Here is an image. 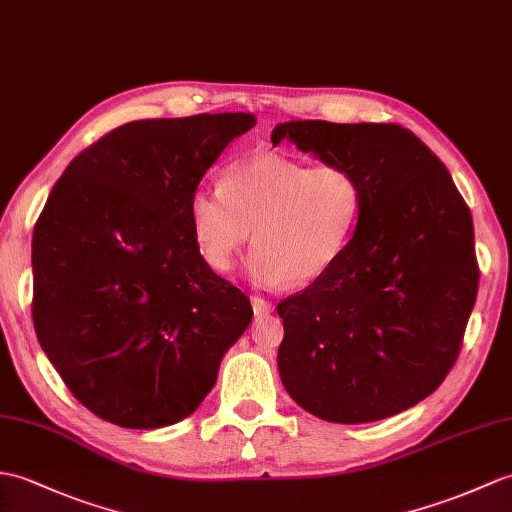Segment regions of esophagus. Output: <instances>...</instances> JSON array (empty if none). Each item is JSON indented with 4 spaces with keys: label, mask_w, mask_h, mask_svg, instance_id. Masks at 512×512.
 I'll list each match as a JSON object with an SVG mask.
<instances>
[{
    "label": "esophagus",
    "mask_w": 512,
    "mask_h": 512,
    "mask_svg": "<svg viewBox=\"0 0 512 512\" xmlns=\"http://www.w3.org/2000/svg\"><path fill=\"white\" fill-rule=\"evenodd\" d=\"M251 305H253L255 316H266V314L272 312V305H270L266 299H261V296H253Z\"/></svg>",
    "instance_id": "34e87169"
}]
</instances>
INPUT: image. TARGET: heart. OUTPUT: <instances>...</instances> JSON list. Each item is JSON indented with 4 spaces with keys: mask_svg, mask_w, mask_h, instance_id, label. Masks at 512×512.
<instances>
[{
    "mask_svg": "<svg viewBox=\"0 0 512 512\" xmlns=\"http://www.w3.org/2000/svg\"><path fill=\"white\" fill-rule=\"evenodd\" d=\"M360 178L342 165H307L259 152L229 165L222 189L198 185L187 216L207 266L229 272L251 240L257 283L307 285L336 266L362 213Z\"/></svg>",
    "mask_w": 512,
    "mask_h": 512,
    "instance_id": "1",
    "label": "heart"
}]
</instances>
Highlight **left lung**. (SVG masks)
<instances>
[{
	"mask_svg": "<svg viewBox=\"0 0 512 512\" xmlns=\"http://www.w3.org/2000/svg\"><path fill=\"white\" fill-rule=\"evenodd\" d=\"M270 139L351 170L364 194L336 266L277 305L285 390L331 423L417 406L454 366L478 296L467 202L436 154L397 124L292 120Z\"/></svg>",
	"mask_w": 512,
	"mask_h": 512,
	"instance_id": "obj_1",
	"label": "left lung"
}]
</instances>
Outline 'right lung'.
<instances>
[{
	"instance_id": "right-lung-1",
	"label": "right lung",
	"mask_w": 512,
	"mask_h": 512,
	"mask_svg": "<svg viewBox=\"0 0 512 512\" xmlns=\"http://www.w3.org/2000/svg\"><path fill=\"white\" fill-rule=\"evenodd\" d=\"M253 113L141 120L67 165L32 235V320L82 406L128 430L189 417L246 327L248 296L202 259L187 205Z\"/></svg>"
}]
</instances>
